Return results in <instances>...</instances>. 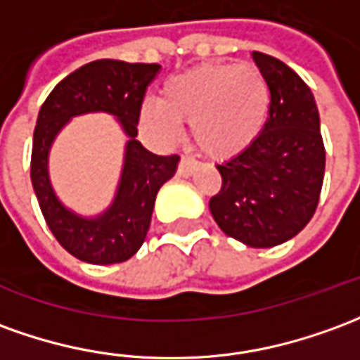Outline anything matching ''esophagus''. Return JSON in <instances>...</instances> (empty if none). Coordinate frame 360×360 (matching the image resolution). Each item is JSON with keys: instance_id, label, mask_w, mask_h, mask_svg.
Returning <instances> with one entry per match:
<instances>
[{"instance_id": "obj_1", "label": "esophagus", "mask_w": 360, "mask_h": 360, "mask_svg": "<svg viewBox=\"0 0 360 360\" xmlns=\"http://www.w3.org/2000/svg\"><path fill=\"white\" fill-rule=\"evenodd\" d=\"M195 167H197V162H195L193 158H181L177 173H179L181 177H188L191 173L195 172Z\"/></svg>"}]
</instances>
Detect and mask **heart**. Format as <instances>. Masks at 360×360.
<instances>
[{
	"label": "heart",
	"instance_id": "b5f03b06",
	"mask_svg": "<svg viewBox=\"0 0 360 360\" xmlns=\"http://www.w3.org/2000/svg\"><path fill=\"white\" fill-rule=\"evenodd\" d=\"M269 109V85L253 64H212L169 77L160 101L142 103L138 120L160 142H173L181 122H191L198 150L226 160L257 140Z\"/></svg>",
	"mask_w": 360,
	"mask_h": 360
}]
</instances>
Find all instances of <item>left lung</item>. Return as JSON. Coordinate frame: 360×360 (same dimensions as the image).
<instances>
[{
    "mask_svg": "<svg viewBox=\"0 0 360 360\" xmlns=\"http://www.w3.org/2000/svg\"><path fill=\"white\" fill-rule=\"evenodd\" d=\"M271 91L257 140L222 165L210 212L226 236L250 248H275L304 230L320 200L326 148L310 87L285 62L253 52Z\"/></svg>",
    "mask_w": 360,
    "mask_h": 360,
    "instance_id": "left-lung-1",
    "label": "left lung"
}]
</instances>
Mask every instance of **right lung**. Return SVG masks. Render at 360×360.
I'll list each match as a JSON object with an SVG mask.
<instances>
[{
	"instance_id": "right-lung-1",
	"label": "right lung",
	"mask_w": 360,
	"mask_h": 360,
	"mask_svg": "<svg viewBox=\"0 0 360 360\" xmlns=\"http://www.w3.org/2000/svg\"><path fill=\"white\" fill-rule=\"evenodd\" d=\"M160 68L95 60L64 77L40 107L32 136V188L50 232L79 261L112 265L132 257L146 240L158 191L177 172L179 155H155L136 140L138 112ZM87 112L117 116L129 138L115 198L105 213L89 219L61 205L48 175L49 148L59 130L70 118Z\"/></svg>"
}]
</instances>
